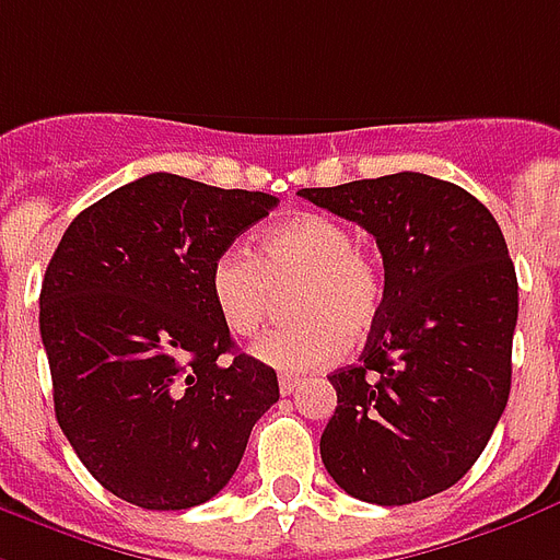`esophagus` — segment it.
Instances as JSON below:
<instances>
[{"instance_id": "obj_1", "label": "esophagus", "mask_w": 560, "mask_h": 560, "mask_svg": "<svg viewBox=\"0 0 560 560\" xmlns=\"http://www.w3.org/2000/svg\"><path fill=\"white\" fill-rule=\"evenodd\" d=\"M300 383H302L300 376H291V374L279 376V388H281V395H291L293 388H296V385H300Z\"/></svg>"}]
</instances>
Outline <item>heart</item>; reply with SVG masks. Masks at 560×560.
<instances>
[{
  "mask_svg": "<svg viewBox=\"0 0 560 560\" xmlns=\"http://www.w3.org/2000/svg\"><path fill=\"white\" fill-rule=\"evenodd\" d=\"M293 320L255 347V359L279 371H312L332 362L374 329L385 279L376 255L355 246L353 228L326 213H302L260 234V258L225 248L210 267L219 320L240 338L269 323L279 293L291 291Z\"/></svg>",
  "mask_w": 560,
  "mask_h": 560,
  "instance_id": "1",
  "label": "heart"
}]
</instances>
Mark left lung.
I'll list each match as a JSON object with an SVG mask.
<instances>
[{"mask_svg": "<svg viewBox=\"0 0 560 560\" xmlns=\"http://www.w3.org/2000/svg\"><path fill=\"white\" fill-rule=\"evenodd\" d=\"M300 196L374 234L385 267L362 359L329 374L323 466L371 504L430 499L475 466L508 407L520 284L504 234L466 189L418 172Z\"/></svg>", "mask_w": 560, "mask_h": 560, "instance_id": "1", "label": "left lung"}]
</instances>
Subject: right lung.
<instances>
[{"label":"right lung","mask_w":560,"mask_h":560,"mask_svg":"<svg viewBox=\"0 0 560 560\" xmlns=\"http://www.w3.org/2000/svg\"><path fill=\"white\" fill-rule=\"evenodd\" d=\"M279 198L153 172L82 210L40 284L52 404L82 466L144 511L205 504L279 400L234 350L210 267Z\"/></svg>","instance_id":"obj_1"}]
</instances>
